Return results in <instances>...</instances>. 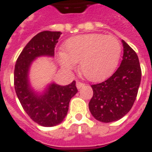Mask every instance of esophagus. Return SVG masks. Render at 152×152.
Masks as SVG:
<instances>
[{"mask_svg":"<svg viewBox=\"0 0 152 152\" xmlns=\"http://www.w3.org/2000/svg\"><path fill=\"white\" fill-rule=\"evenodd\" d=\"M84 86H85V83L81 82V81H79V80H78V81L76 82V87H77L78 89H80V88H81V87H83Z\"/></svg>","mask_w":152,"mask_h":152,"instance_id":"obj_1","label":"esophagus"}]
</instances>
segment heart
I'll list each match as a JSON object with an SVG mask.
<instances>
[{"instance_id": "heart-1", "label": "heart", "mask_w": 152, "mask_h": 152, "mask_svg": "<svg viewBox=\"0 0 152 152\" xmlns=\"http://www.w3.org/2000/svg\"><path fill=\"white\" fill-rule=\"evenodd\" d=\"M66 54L61 55V63L71 70L80 62V72L89 80L105 79L114 72L119 61L121 46L117 38L102 34L77 36L67 41Z\"/></svg>"}]
</instances>
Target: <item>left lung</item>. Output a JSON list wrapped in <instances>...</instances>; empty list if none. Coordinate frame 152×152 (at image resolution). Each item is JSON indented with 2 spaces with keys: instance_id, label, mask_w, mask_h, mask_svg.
I'll use <instances>...</instances> for the list:
<instances>
[{
  "instance_id": "8db88e82",
  "label": "left lung",
  "mask_w": 152,
  "mask_h": 152,
  "mask_svg": "<svg viewBox=\"0 0 152 152\" xmlns=\"http://www.w3.org/2000/svg\"><path fill=\"white\" fill-rule=\"evenodd\" d=\"M118 69L107 80L91 85L93 96L89 102L91 115L102 122H112L126 115L137 98L141 70L136 51L126 41Z\"/></svg>"
}]
</instances>
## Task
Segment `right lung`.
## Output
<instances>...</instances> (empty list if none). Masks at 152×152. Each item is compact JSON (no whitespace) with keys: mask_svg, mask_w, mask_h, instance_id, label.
Instances as JSON below:
<instances>
[{"mask_svg":"<svg viewBox=\"0 0 152 152\" xmlns=\"http://www.w3.org/2000/svg\"><path fill=\"white\" fill-rule=\"evenodd\" d=\"M61 33L45 31L38 33L25 46L16 60L14 86L16 96L30 118L42 126H54L67 114L69 102L78 91L76 81L67 86L53 83L44 95L37 96L30 88L28 71L33 60L41 56H53L55 46Z\"/></svg>","mask_w":152,"mask_h":152,"instance_id":"1","label":"right lung"}]
</instances>
